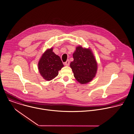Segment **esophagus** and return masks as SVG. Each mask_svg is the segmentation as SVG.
I'll return each instance as SVG.
<instances>
[{
  "instance_id": "obj_1",
  "label": "esophagus",
  "mask_w": 134,
  "mask_h": 134,
  "mask_svg": "<svg viewBox=\"0 0 134 134\" xmlns=\"http://www.w3.org/2000/svg\"><path fill=\"white\" fill-rule=\"evenodd\" d=\"M69 64H70V61L69 59H68L65 63V65L66 66H69Z\"/></svg>"
}]
</instances>
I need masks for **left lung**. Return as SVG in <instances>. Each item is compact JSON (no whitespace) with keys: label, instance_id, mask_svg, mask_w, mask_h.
I'll return each instance as SVG.
<instances>
[{"label":"left lung","instance_id":"obj_1","mask_svg":"<svg viewBox=\"0 0 134 134\" xmlns=\"http://www.w3.org/2000/svg\"><path fill=\"white\" fill-rule=\"evenodd\" d=\"M74 61L70 66L76 79L81 84L92 80L97 71V63L90 49L78 46L73 54Z\"/></svg>","mask_w":134,"mask_h":134}]
</instances>
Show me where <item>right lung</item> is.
I'll use <instances>...</instances> for the list:
<instances>
[{
    "label": "right lung",
    "instance_id": "obj_1",
    "mask_svg": "<svg viewBox=\"0 0 134 134\" xmlns=\"http://www.w3.org/2000/svg\"><path fill=\"white\" fill-rule=\"evenodd\" d=\"M64 65L60 58L53 52L52 48L45 52L38 64L41 75L47 81L55 78L58 75V71Z\"/></svg>",
    "mask_w": 134,
    "mask_h": 134
}]
</instances>
